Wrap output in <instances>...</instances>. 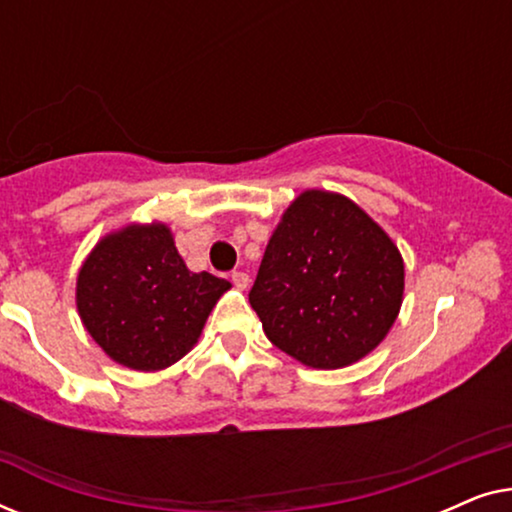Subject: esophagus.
Returning a JSON list of instances; mask_svg holds the SVG:
<instances>
[{
    "label": "esophagus",
    "mask_w": 512,
    "mask_h": 512,
    "mask_svg": "<svg viewBox=\"0 0 512 512\" xmlns=\"http://www.w3.org/2000/svg\"><path fill=\"white\" fill-rule=\"evenodd\" d=\"M233 284H235V289L247 291L249 289V275H247V272H233Z\"/></svg>",
    "instance_id": "esophagus-1"
}]
</instances>
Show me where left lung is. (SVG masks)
Returning a JSON list of instances; mask_svg holds the SVG:
<instances>
[{
	"label": "left lung",
	"mask_w": 512,
	"mask_h": 512,
	"mask_svg": "<svg viewBox=\"0 0 512 512\" xmlns=\"http://www.w3.org/2000/svg\"><path fill=\"white\" fill-rule=\"evenodd\" d=\"M403 289V256L380 223L345 195L307 188L272 230L249 303L272 345L335 370L387 338Z\"/></svg>",
	"instance_id": "1"
}]
</instances>
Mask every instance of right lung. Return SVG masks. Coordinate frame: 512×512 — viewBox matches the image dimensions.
Masks as SVG:
<instances>
[{
  "label": "right lung",
  "mask_w": 512,
  "mask_h": 512,
  "mask_svg": "<svg viewBox=\"0 0 512 512\" xmlns=\"http://www.w3.org/2000/svg\"><path fill=\"white\" fill-rule=\"evenodd\" d=\"M228 289L226 279L186 268L165 223H128L83 261L76 310L111 361L153 373L191 352Z\"/></svg>",
  "instance_id": "obj_1"
}]
</instances>
